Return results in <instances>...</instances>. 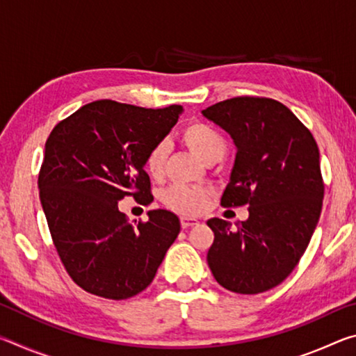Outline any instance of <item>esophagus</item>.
I'll return each instance as SVG.
<instances>
[{
	"label": "esophagus",
	"mask_w": 356,
	"mask_h": 356,
	"mask_svg": "<svg viewBox=\"0 0 356 356\" xmlns=\"http://www.w3.org/2000/svg\"><path fill=\"white\" fill-rule=\"evenodd\" d=\"M196 225H200V221H197L196 218H191V216H182V218H180V226H182L184 229L196 226Z\"/></svg>",
	"instance_id": "esophagus-1"
}]
</instances>
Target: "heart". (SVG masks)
<instances>
[{"label": "heart", "mask_w": 356, "mask_h": 356, "mask_svg": "<svg viewBox=\"0 0 356 356\" xmlns=\"http://www.w3.org/2000/svg\"><path fill=\"white\" fill-rule=\"evenodd\" d=\"M180 138L202 163L212 165L221 160L227 150V141L218 130L206 122L186 124L180 131ZM168 156V144L159 143L149 150L146 156V171L152 179H160L165 172V163ZM212 193L201 186L177 185L168 190L163 195V202L174 212L193 215L200 213L206 209Z\"/></svg>", "instance_id": "obj_1"}]
</instances>
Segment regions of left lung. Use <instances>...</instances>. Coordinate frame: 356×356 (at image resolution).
<instances>
[{"instance_id": "1", "label": "left lung", "mask_w": 356, "mask_h": 356, "mask_svg": "<svg viewBox=\"0 0 356 356\" xmlns=\"http://www.w3.org/2000/svg\"><path fill=\"white\" fill-rule=\"evenodd\" d=\"M237 147L222 207L248 206L237 222L212 218L207 252L213 278L236 293L254 295L281 284L297 267L322 212L321 155L311 131L281 102L234 97L202 111Z\"/></svg>"}]
</instances>
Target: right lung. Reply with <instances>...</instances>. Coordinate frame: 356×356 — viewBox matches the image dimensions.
<instances>
[{
  "label": "right lung",
  "mask_w": 356,
  "mask_h": 356,
  "mask_svg": "<svg viewBox=\"0 0 356 356\" xmlns=\"http://www.w3.org/2000/svg\"><path fill=\"white\" fill-rule=\"evenodd\" d=\"M184 108H141L95 100L61 120L45 143L39 195L53 243L67 273L89 293L125 300L143 292L180 232L163 209L130 225L119 201H154L146 156Z\"/></svg>",
  "instance_id": "add662e5"
}]
</instances>
